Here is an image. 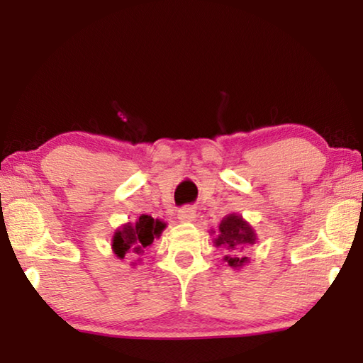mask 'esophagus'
<instances>
[{"label":"esophagus","mask_w":363,"mask_h":363,"mask_svg":"<svg viewBox=\"0 0 363 363\" xmlns=\"http://www.w3.org/2000/svg\"><path fill=\"white\" fill-rule=\"evenodd\" d=\"M195 216H196L195 210L190 206H184L181 208L179 213H177V219H179L181 223H190V220L195 219Z\"/></svg>","instance_id":"34e87169"}]
</instances>
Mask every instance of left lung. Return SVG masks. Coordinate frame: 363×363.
<instances>
[{
	"label": "left lung",
	"mask_w": 363,
	"mask_h": 363,
	"mask_svg": "<svg viewBox=\"0 0 363 363\" xmlns=\"http://www.w3.org/2000/svg\"><path fill=\"white\" fill-rule=\"evenodd\" d=\"M255 243L256 233L253 230V227H251L242 216L232 213L220 220L218 235L214 238V247L227 251L224 261L229 264L230 267L238 269L245 266L250 259L247 256H242L240 253L243 248H247L250 245Z\"/></svg>",
	"instance_id": "8db88e82"
}]
</instances>
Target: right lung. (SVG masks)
<instances>
[{
	"label": "right lung",
	"mask_w": 363,
	"mask_h": 363,
	"mask_svg": "<svg viewBox=\"0 0 363 363\" xmlns=\"http://www.w3.org/2000/svg\"><path fill=\"white\" fill-rule=\"evenodd\" d=\"M167 224L153 219L149 214L139 216L136 223H126L115 232L112 240L113 253L125 259V256H140L144 250L152 245L153 238H158Z\"/></svg>",
	"instance_id": "1"
}]
</instances>
